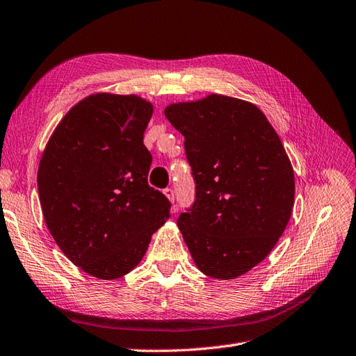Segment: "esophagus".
<instances>
[{"label":"esophagus","mask_w":356,"mask_h":356,"mask_svg":"<svg viewBox=\"0 0 356 356\" xmlns=\"http://www.w3.org/2000/svg\"><path fill=\"white\" fill-rule=\"evenodd\" d=\"M163 195L168 197V200L169 202H172V203H174V200H175V195H174V190H172V188H165L163 190ZM170 211H177V207H172L170 208Z\"/></svg>","instance_id":"34e87169"}]
</instances>
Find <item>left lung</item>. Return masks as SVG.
Wrapping results in <instances>:
<instances>
[{"mask_svg":"<svg viewBox=\"0 0 356 356\" xmlns=\"http://www.w3.org/2000/svg\"><path fill=\"white\" fill-rule=\"evenodd\" d=\"M165 115L186 138L196 202L178 229L199 270L229 281L261 263L294 207L291 160L252 102L211 93L169 104Z\"/></svg>","mask_w":356,"mask_h":356,"instance_id":"1","label":"left lung"}]
</instances>
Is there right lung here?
Returning <instances> with one entry per match:
<instances>
[{"label": "right lung", "mask_w": 356, "mask_h": 356, "mask_svg": "<svg viewBox=\"0 0 356 356\" xmlns=\"http://www.w3.org/2000/svg\"><path fill=\"white\" fill-rule=\"evenodd\" d=\"M153 111L138 95H89L63 115L41 154L37 184L47 229L93 277L132 272L169 217V200L147 182L153 159L144 132Z\"/></svg>", "instance_id": "obj_1"}]
</instances>
